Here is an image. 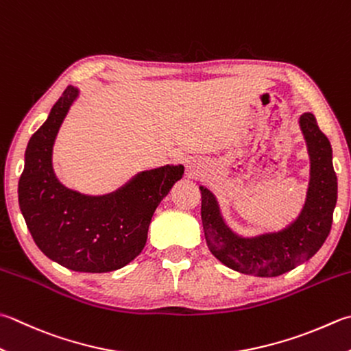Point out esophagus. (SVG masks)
<instances>
[{
    "mask_svg": "<svg viewBox=\"0 0 351 351\" xmlns=\"http://www.w3.org/2000/svg\"><path fill=\"white\" fill-rule=\"evenodd\" d=\"M203 173V163L197 158H189L186 162V177L188 178H197Z\"/></svg>",
    "mask_w": 351,
    "mask_h": 351,
    "instance_id": "1",
    "label": "esophagus"
}]
</instances>
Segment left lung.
Returning <instances> with one entry per match:
<instances>
[{
  "label": "left lung",
  "mask_w": 351,
  "mask_h": 351,
  "mask_svg": "<svg viewBox=\"0 0 351 351\" xmlns=\"http://www.w3.org/2000/svg\"><path fill=\"white\" fill-rule=\"evenodd\" d=\"M300 128L310 157L306 203L296 220L278 232L241 237L224 223L215 195L202 191V223L206 244L224 266L240 274L280 276L308 261L327 240L338 200V178L332 162V145L312 113L300 117Z\"/></svg>",
  "instance_id": "left-lung-1"
}]
</instances>
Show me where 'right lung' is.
<instances>
[{
	"label": "right lung",
	"instance_id": "right-lung-1",
	"mask_svg": "<svg viewBox=\"0 0 351 351\" xmlns=\"http://www.w3.org/2000/svg\"><path fill=\"white\" fill-rule=\"evenodd\" d=\"M77 96L76 87L65 88L30 137L18 183L19 208L36 246L50 260L75 272H111L142 252L154 210L184 168L167 165L142 171L105 195L64 186L53 171V145Z\"/></svg>",
	"mask_w": 351,
	"mask_h": 351
}]
</instances>
